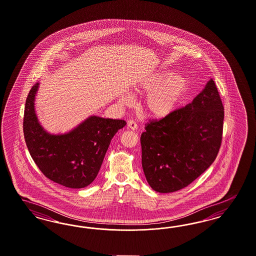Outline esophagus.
<instances>
[{
  "label": "esophagus",
  "instance_id": "esophagus-1",
  "mask_svg": "<svg viewBox=\"0 0 256 256\" xmlns=\"http://www.w3.org/2000/svg\"><path fill=\"white\" fill-rule=\"evenodd\" d=\"M127 126H128V128H129V129H131L132 131H134V130H136V129H138V125H136V124L132 120H128Z\"/></svg>",
  "mask_w": 256,
  "mask_h": 256
}]
</instances>
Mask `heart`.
Segmentation results:
<instances>
[{"mask_svg": "<svg viewBox=\"0 0 256 256\" xmlns=\"http://www.w3.org/2000/svg\"><path fill=\"white\" fill-rule=\"evenodd\" d=\"M136 94L145 96L142 107L150 118L162 120L174 113L190 90L189 78L170 71L154 72L140 80L132 88ZM120 102L127 104L128 96H122Z\"/></svg>", "mask_w": 256, "mask_h": 256, "instance_id": "1", "label": "heart"}]
</instances>
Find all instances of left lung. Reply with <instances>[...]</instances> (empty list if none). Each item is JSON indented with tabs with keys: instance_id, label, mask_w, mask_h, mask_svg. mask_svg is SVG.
Returning a JSON list of instances; mask_svg holds the SVG:
<instances>
[{
	"instance_id": "8db88e82",
	"label": "left lung",
	"mask_w": 256,
	"mask_h": 256,
	"mask_svg": "<svg viewBox=\"0 0 256 256\" xmlns=\"http://www.w3.org/2000/svg\"><path fill=\"white\" fill-rule=\"evenodd\" d=\"M224 107L210 78L190 104L146 124L142 168L152 189L176 192L207 170L221 146Z\"/></svg>"
}]
</instances>
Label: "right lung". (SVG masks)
I'll return each mask as SVG.
<instances>
[{
	"mask_svg": "<svg viewBox=\"0 0 256 256\" xmlns=\"http://www.w3.org/2000/svg\"><path fill=\"white\" fill-rule=\"evenodd\" d=\"M38 86L31 88L24 116L30 156L49 180L71 189L84 188L95 180L110 142L126 122L91 116L68 132L52 134L38 122L35 112Z\"/></svg>",
	"mask_w": 256,
	"mask_h": 256,
	"instance_id": "1",
	"label": "right lung"
}]
</instances>
